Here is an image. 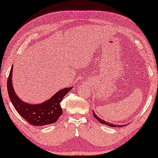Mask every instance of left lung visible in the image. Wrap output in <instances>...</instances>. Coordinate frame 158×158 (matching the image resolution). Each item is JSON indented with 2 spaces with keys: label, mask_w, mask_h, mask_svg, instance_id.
Wrapping results in <instances>:
<instances>
[{
  "label": "left lung",
  "mask_w": 158,
  "mask_h": 158,
  "mask_svg": "<svg viewBox=\"0 0 158 158\" xmlns=\"http://www.w3.org/2000/svg\"><path fill=\"white\" fill-rule=\"evenodd\" d=\"M93 115H94V117L96 118L97 120H98L99 123H102V124H106V125H108V126H110V127H123L124 125H114V124H112V123H106V122L102 120L100 118H99V117H97V116L96 114H95V113L94 112V111H93Z\"/></svg>",
  "instance_id": "1"
}]
</instances>
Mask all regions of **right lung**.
Wrapping results in <instances>:
<instances>
[{
	"instance_id": "obj_1",
	"label": "right lung",
	"mask_w": 158,
	"mask_h": 158,
	"mask_svg": "<svg viewBox=\"0 0 158 158\" xmlns=\"http://www.w3.org/2000/svg\"><path fill=\"white\" fill-rule=\"evenodd\" d=\"M13 66L8 78L7 88L9 98L18 113L31 125L44 126L54 123L62 114L61 101L72 87L64 88L54 94L49 100L40 104H29L19 99L12 85Z\"/></svg>"
}]
</instances>
